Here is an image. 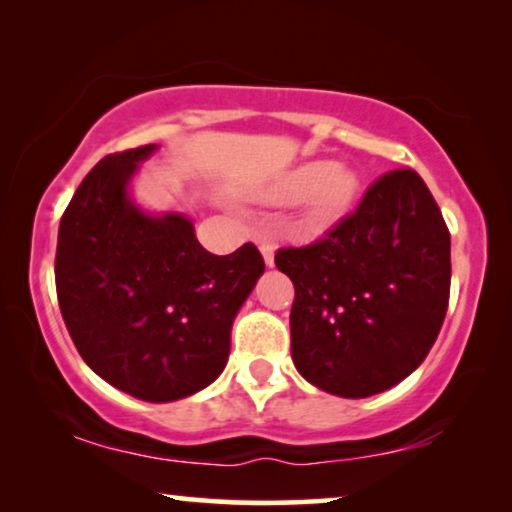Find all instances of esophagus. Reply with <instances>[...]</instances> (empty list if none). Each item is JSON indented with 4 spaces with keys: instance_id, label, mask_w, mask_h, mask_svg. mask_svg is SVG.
<instances>
[{
    "instance_id": "esophagus-1",
    "label": "esophagus",
    "mask_w": 512,
    "mask_h": 512,
    "mask_svg": "<svg viewBox=\"0 0 512 512\" xmlns=\"http://www.w3.org/2000/svg\"><path fill=\"white\" fill-rule=\"evenodd\" d=\"M258 249H261L265 265L272 268V265H275V244H272L270 240H258Z\"/></svg>"
}]
</instances>
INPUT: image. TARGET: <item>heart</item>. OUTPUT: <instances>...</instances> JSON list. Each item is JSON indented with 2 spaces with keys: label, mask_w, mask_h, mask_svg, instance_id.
I'll list each match as a JSON object with an SVG mask.
<instances>
[{
  "label": "heart",
  "mask_w": 512,
  "mask_h": 512,
  "mask_svg": "<svg viewBox=\"0 0 512 512\" xmlns=\"http://www.w3.org/2000/svg\"><path fill=\"white\" fill-rule=\"evenodd\" d=\"M361 193V177L349 165L331 160H305L284 172L263 198L275 205L305 200L303 226L326 230L352 212Z\"/></svg>",
  "instance_id": "heart-1"
}]
</instances>
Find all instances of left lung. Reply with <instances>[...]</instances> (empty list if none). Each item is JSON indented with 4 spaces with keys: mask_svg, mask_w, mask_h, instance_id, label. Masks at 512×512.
Instances as JSON below:
<instances>
[{
    "mask_svg": "<svg viewBox=\"0 0 512 512\" xmlns=\"http://www.w3.org/2000/svg\"><path fill=\"white\" fill-rule=\"evenodd\" d=\"M291 277V356L328 394L366 398L426 359L450 300V230L424 179L394 170L324 240L279 249Z\"/></svg>",
    "mask_w": 512,
    "mask_h": 512,
    "instance_id": "left-lung-1",
    "label": "left lung"
}]
</instances>
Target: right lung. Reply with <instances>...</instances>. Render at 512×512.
Segmentation results:
<instances>
[{
  "mask_svg": "<svg viewBox=\"0 0 512 512\" xmlns=\"http://www.w3.org/2000/svg\"><path fill=\"white\" fill-rule=\"evenodd\" d=\"M156 144L102 158L62 214L55 289L81 359L125 394L170 403L223 373L233 321L265 263L214 256L186 214H151L130 184Z\"/></svg>",
  "mask_w": 512,
  "mask_h": 512,
  "instance_id": "1",
  "label": "right lung"
}]
</instances>
